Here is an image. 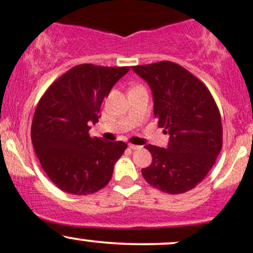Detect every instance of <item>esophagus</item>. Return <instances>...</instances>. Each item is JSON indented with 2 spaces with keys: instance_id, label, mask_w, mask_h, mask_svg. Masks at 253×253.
<instances>
[{
  "instance_id": "esophagus-1",
  "label": "esophagus",
  "mask_w": 253,
  "mask_h": 253,
  "mask_svg": "<svg viewBox=\"0 0 253 253\" xmlns=\"http://www.w3.org/2000/svg\"><path fill=\"white\" fill-rule=\"evenodd\" d=\"M128 148H129V149H131V150H139V149H140V148H142V147H140V145H135V144H131V143H129V144H128Z\"/></svg>"
}]
</instances>
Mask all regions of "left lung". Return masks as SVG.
<instances>
[{"label":"left lung","mask_w":253,"mask_h":253,"mask_svg":"<svg viewBox=\"0 0 253 253\" xmlns=\"http://www.w3.org/2000/svg\"><path fill=\"white\" fill-rule=\"evenodd\" d=\"M150 86L154 116L169 134L167 149L147 145L153 162L144 179L167 194H182L206 177L222 150L218 106L203 81L173 62L132 66Z\"/></svg>","instance_id":"8db88e82"}]
</instances>
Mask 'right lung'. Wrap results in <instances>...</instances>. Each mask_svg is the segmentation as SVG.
Here are the masks:
<instances>
[{"label":"right lung","instance_id":"right-lung-1","mask_svg":"<svg viewBox=\"0 0 253 253\" xmlns=\"http://www.w3.org/2000/svg\"><path fill=\"white\" fill-rule=\"evenodd\" d=\"M128 70L129 66L76 65L40 99L31 140L42 169L60 190L88 195L111 179L127 144L92 138L89 125L98 122L104 98Z\"/></svg>","mask_w":253,"mask_h":253}]
</instances>
